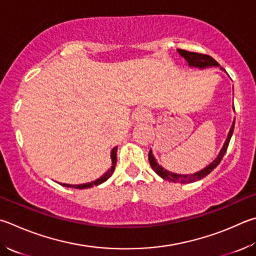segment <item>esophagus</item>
Returning a JSON list of instances; mask_svg holds the SVG:
<instances>
[{
    "instance_id": "obj_1",
    "label": "esophagus",
    "mask_w": 256,
    "mask_h": 256,
    "mask_svg": "<svg viewBox=\"0 0 256 256\" xmlns=\"http://www.w3.org/2000/svg\"><path fill=\"white\" fill-rule=\"evenodd\" d=\"M148 118H150V114H148L146 110H138L136 113V120L138 124L146 123L148 120Z\"/></svg>"
}]
</instances>
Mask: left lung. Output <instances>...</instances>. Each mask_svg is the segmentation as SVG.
I'll list each match as a JSON object with an SVG mask.
<instances>
[{
  "instance_id": "left-lung-1",
  "label": "left lung",
  "mask_w": 256,
  "mask_h": 256,
  "mask_svg": "<svg viewBox=\"0 0 256 256\" xmlns=\"http://www.w3.org/2000/svg\"><path fill=\"white\" fill-rule=\"evenodd\" d=\"M178 52L180 54L181 57L186 59V62H188L190 67H197V68L204 69L207 67H218L220 66V64H218L215 59L212 58L210 56H208V54H199V52H190V51L184 50V49H178ZM234 125H235V120L233 122V125H232V128L230 130L228 136H227L224 146H222V150L220 152V154L217 156L216 159L214 160L210 164L207 166L206 168H204L202 170L198 171V172L192 174H174V172H171V171L166 170L164 168H162L159 164H158L156 160L154 159V156H153V154H152V151L150 150V152H148V162H150L151 168L154 170L156 174H159L161 178H164V180H168V181H172V182L188 184V182H194V181H197V180L205 178L206 176L210 174L212 171L220 164L222 156H224L227 148H228L230 138H232V136H233Z\"/></svg>"
}]
</instances>
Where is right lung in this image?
<instances>
[{
    "mask_svg": "<svg viewBox=\"0 0 256 256\" xmlns=\"http://www.w3.org/2000/svg\"><path fill=\"white\" fill-rule=\"evenodd\" d=\"M116 152H118V146H115L112 152H110V159H112V166L110 169H108L106 172L100 176V178L96 179L95 181H92V182L88 184H60L64 186V187H70V188H75V189H87V188H92V186H98L100 184H103L104 181L108 180L110 176L113 174L114 169H115V164H116Z\"/></svg>",
    "mask_w": 256,
    "mask_h": 256,
    "instance_id": "right-lung-1",
    "label": "right lung"
}]
</instances>
